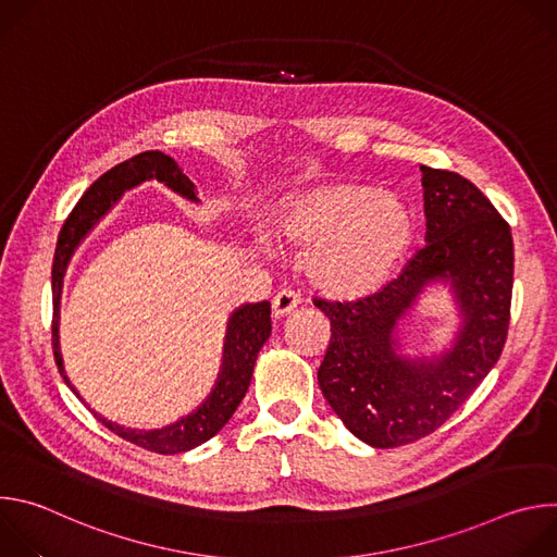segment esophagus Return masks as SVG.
Instances as JSON below:
<instances>
[{
    "label": "esophagus",
    "mask_w": 557,
    "mask_h": 557,
    "mask_svg": "<svg viewBox=\"0 0 557 557\" xmlns=\"http://www.w3.org/2000/svg\"><path fill=\"white\" fill-rule=\"evenodd\" d=\"M297 304H299V295L295 293V290H280L275 297H273V317H286L288 312H293L295 308H297Z\"/></svg>",
    "instance_id": "esophagus-1"
}]
</instances>
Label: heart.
Returning <instances> with one entry per match:
<instances>
[{"instance_id":"b5f03b06","label":"heart","mask_w":557,"mask_h":557,"mask_svg":"<svg viewBox=\"0 0 557 557\" xmlns=\"http://www.w3.org/2000/svg\"><path fill=\"white\" fill-rule=\"evenodd\" d=\"M280 240L306 251L308 282L335 299L381 290L406 258L414 222L404 202L366 187H322L293 200L273 222Z\"/></svg>"}]
</instances>
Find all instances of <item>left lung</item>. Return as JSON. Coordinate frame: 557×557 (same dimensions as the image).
Masks as SVG:
<instances>
[{
	"instance_id": "1",
	"label": "left lung",
	"mask_w": 557,
	"mask_h": 557,
	"mask_svg": "<svg viewBox=\"0 0 557 557\" xmlns=\"http://www.w3.org/2000/svg\"><path fill=\"white\" fill-rule=\"evenodd\" d=\"M421 172L428 245L374 295L312 301L331 320L317 381L344 425L381 449L425 438L469 399L500 359L511 317L509 224L460 174ZM432 281L453 284L463 324L443 356L408 360L398 355L395 324Z\"/></svg>"
}]
</instances>
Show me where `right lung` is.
Segmentation results:
<instances>
[{
    "label": "right lung",
    "instance_id": "right-lung-1",
    "mask_svg": "<svg viewBox=\"0 0 557 557\" xmlns=\"http://www.w3.org/2000/svg\"><path fill=\"white\" fill-rule=\"evenodd\" d=\"M156 178L158 183H165L176 194L185 196L187 200L198 202L194 183L181 172L172 156L163 151H143L132 156L129 161L119 163L110 172H106L99 181L92 183V187L84 194V198L76 202L72 213L61 226L54 260H52V304H54V317H52V348H54V361L63 376V381L72 387L70 379L65 376L61 352H59V299H61V286H63V273L67 269V262L84 240L86 233L106 215V211L123 196V191L140 185L143 181ZM271 335V301H258V304H245L237 308L226 326V339H224V355H222V370L218 374L215 387L207 396V401L191 414L183 417L181 421L161 428V430H129L123 425H116L97 412H92L110 432L116 436L156 451V454H181L187 449H194L215 436L226 421L233 417V412L245 399L249 389L253 366L258 359L260 348ZM74 389V387H72ZM76 392V389H74ZM78 396V394H76ZM82 399V396H78ZM84 401V399H82Z\"/></svg>",
    "mask_w": 557,
    "mask_h": 557
}]
</instances>
